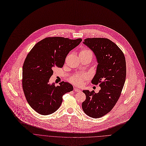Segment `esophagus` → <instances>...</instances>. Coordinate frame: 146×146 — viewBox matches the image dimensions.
<instances>
[{
	"instance_id": "34e87169",
	"label": "esophagus",
	"mask_w": 146,
	"mask_h": 146,
	"mask_svg": "<svg viewBox=\"0 0 146 146\" xmlns=\"http://www.w3.org/2000/svg\"><path fill=\"white\" fill-rule=\"evenodd\" d=\"M74 91L76 92H78L80 91V90L79 88H78L77 87H74Z\"/></svg>"
}]
</instances>
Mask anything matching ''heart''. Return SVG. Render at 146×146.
Returning a JSON list of instances; mask_svg holds the SVG:
<instances>
[{
  "label": "heart",
  "mask_w": 146,
  "mask_h": 146,
  "mask_svg": "<svg viewBox=\"0 0 146 146\" xmlns=\"http://www.w3.org/2000/svg\"><path fill=\"white\" fill-rule=\"evenodd\" d=\"M91 54L93 55L92 51L88 50V49H84V50H82L80 52V54ZM84 75H76V76H75V77H72L71 79V81L77 85H80L82 84V82L83 80H84Z\"/></svg>",
  "instance_id": "heart-1"
}]
</instances>
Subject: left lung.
I'll return each mask as SVG.
<instances>
[{
    "label": "left lung",
    "mask_w": 146,
    "mask_h": 146,
    "mask_svg": "<svg viewBox=\"0 0 146 146\" xmlns=\"http://www.w3.org/2000/svg\"><path fill=\"white\" fill-rule=\"evenodd\" d=\"M96 58L98 66L92 81L99 83L98 93L84 90L86 99L82 108L93 118L106 115L118 100L126 78V61L122 50L112 41L105 38H88L83 41Z\"/></svg>",
    "instance_id": "obj_1"
}]
</instances>
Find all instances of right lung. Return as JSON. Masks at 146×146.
I'll list each match as a JSON object with an SVG mask.
<instances>
[{"label": "right lung", "mask_w": 146, "mask_h": 146, "mask_svg": "<svg viewBox=\"0 0 146 146\" xmlns=\"http://www.w3.org/2000/svg\"><path fill=\"white\" fill-rule=\"evenodd\" d=\"M82 39L54 37L46 38L34 46L23 67V88L27 102L41 115L54 113L59 108L62 96L73 90V86L62 81L59 86L49 83L55 67L63 66L69 52Z\"/></svg>", "instance_id": "1"}]
</instances>
